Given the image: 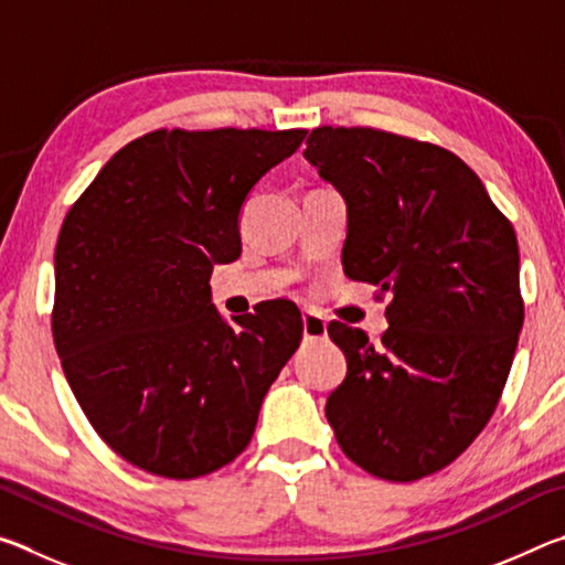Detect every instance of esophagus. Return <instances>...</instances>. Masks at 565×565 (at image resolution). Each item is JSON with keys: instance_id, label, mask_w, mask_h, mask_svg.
<instances>
[{"instance_id": "34e87169", "label": "esophagus", "mask_w": 565, "mask_h": 565, "mask_svg": "<svg viewBox=\"0 0 565 565\" xmlns=\"http://www.w3.org/2000/svg\"><path fill=\"white\" fill-rule=\"evenodd\" d=\"M301 321H303V339L317 341V339L327 337V321H323V317H321L319 311L303 309Z\"/></svg>"}]
</instances>
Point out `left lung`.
<instances>
[{
  "instance_id": "1",
  "label": "left lung",
  "mask_w": 565,
  "mask_h": 565,
  "mask_svg": "<svg viewBox=\"0 0 565 565\" xmlns=\"http://www.w3.org/2000/svg\"><path fill=\"white\" fill-rule=\"evenodd\" d=\"M303 157L347 199L343 271L388 294V331L329 323L347 379L327 401L353 463L408 483L456 461L493 416L523 299L519 242L481 179L428 141L319 127Z\"/></svg>"
}]
</instances>
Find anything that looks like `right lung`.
Returning <instances> with one entry per match:
<instances>
[{"mask_svg": "<svg viewBox=\"0 0 565 565\" xmlns=\"http://www.w3.org/2000/svg\"><path fill=\"white\" fill-rule=\"evenodd\" d=\"M303 129H157L119 149L66 214L52 333L89 424L164 478L216 471L252 441L266 391L299 349L289 303L226 323L214 264L242 254L238 214Z\"/></svg>", "mask_w": 565, "mask_h": 565, "instance_id": "obj_1", "label": "right lung"}]
</instances>
